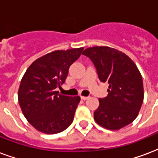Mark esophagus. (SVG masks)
Listing matches in <instances>:
<instances>
[{
	"label": "esophagus",
	"mask_w": 158,
	"mask_h": 158,
	"mask_svg": "<svg viewBox=\"0 0 158 158\" xmlns=\"http://www.w3.org/2000/svg\"><path fill=\"white\" fill-rule=\"evenodd\" d=\"M80 97H81V99L84 100V101H85V100H87V99H88V98H89L88 96H80Z\"/></svg>",
	"instance_id": "esophagus-1"
}]
</instances>
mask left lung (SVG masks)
Listing matches in <instances>:
<instances>
[{"instance_id": "1", "label": "left lung", "mask_w": 158, "mask_h": 158, "mask_svg": "<svg viewBox=\"0 0 158 158\" xmlns=\"http://www.w3.org/2000/svg\"><path fill=\"white\" fill-rule=\"evenodd\" d=\"M92 61L102 82L109 84L105 98H100L94 119L100 126L118 130L136 118L144 100L141 74L125 53L109 46H94L82 53Z\"/></svg>"}]
</instances>
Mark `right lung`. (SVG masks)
Wrapping results in <instances>:
<instances>
[{
	"label": "right lung",
	"mask_w": 158,
	"mask_h": 158,
	"mask_svg": "<svg viewBox=\"0 0 158 158\" xmlns=\"http://www.w3.org/2000/svg\"><path fill=\"white\" fill-rule=\"evenodd\" d=\"M83 50L47 53L33 62L23 76L18 92L19 105L28 122L40 132L54 135L72 123L80 97L62 96L56 88L65 82L69 67Z\"/></svg>",
	"instance_id": "1"
}]
</instances>
